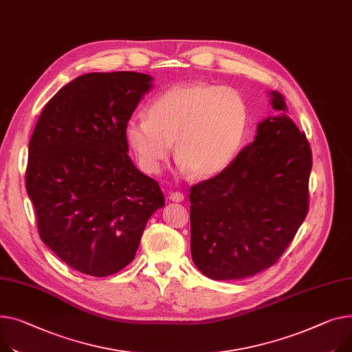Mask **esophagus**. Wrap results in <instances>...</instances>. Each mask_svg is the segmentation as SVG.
Listing matches in <instances>:
<instances>
[{"mask_svg": "<svg viewBox=\"0 0 352 352\" xmlns=\"http://www.w3.org/2000/svg\"><path fill=\"white\" fill-rule=\"evenodd\" d=\"M170 199H171L173 202H181V201H184V194H181V192H178V191L171 192V194H170Z\"/></svg>", "mask_w": 352, "mask_h": 352, "instance_id": "obj_1", "label": "esophagus"}]
</instances>
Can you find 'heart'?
<instances>
[{"label": "heart", "instance_id": "1", "mask_svg": "<svg viewBox=\"0 0 352 352\" xmlns=\"http://www.w3.org/2000/svg\"><path fill=\"white\" fill-rule=\"evenodd\" d=\"M248 126V104L235 89L192 82L160 93L147 117H130L124 134L143 171L158 173L175 142L181 173L210 178L235 161Z\"/></svg>", "mask_w": 352, "mask_h": 352}]
</instances>
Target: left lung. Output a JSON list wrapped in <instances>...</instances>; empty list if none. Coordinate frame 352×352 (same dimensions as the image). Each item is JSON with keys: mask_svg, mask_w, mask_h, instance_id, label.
<instances>
[{"mask_svg": "<svg viewBox=\"0 0 352 352\" xmlns=\"http://www.w3.org/2000/svg\"><path fill=\"white\" fill-rule=\"evenodd\" d=\"M278 114L214 178L191 186V253L209 278L238 280L273 266L309 210L311 148L270 91Z\"/></svg>", "mask_w": 352, "mask_h": 352, "instance_id": "obj_1", "label": "left lung"}]
</instances>
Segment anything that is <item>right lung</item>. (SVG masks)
<instances>
[{"label": "right lung", "instance_id": "add662e5", "mask_svg": "<svg viewBox=\"0 0 352 352\" xmlns=\"http://www.w3.org/2000/svg\"><path fill=\"white\" fill-rule=\"evenodd\" d=\"M151 82L137 72L82 75L45 104L32 133L25 186L39 236L80 273L126 267L166 205L158 182L130 160L124 134Z\"/></svg>", "mask_w": 352, "mask_h": 352}]
</instances>
